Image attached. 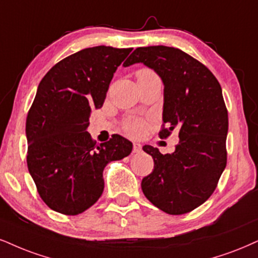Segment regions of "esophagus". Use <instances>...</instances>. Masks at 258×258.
<instances>
[{
  "label": "esophagus",
  "mask_w": 258,
  "mask_h": 258,
  "mask_svg": "<svg viewBox=\"0 0 258 258\" xmlns=\"http://www.w3.org/2000/svg\"><path fill=\"white\" fill-rule=\"evenodd\" d=\"M141 149H142L141 144H139V142H134V144H133V152H134V153H139V152H141Z\"/></svg>",
  "instance_id": "34e87169"
}]
</instances>
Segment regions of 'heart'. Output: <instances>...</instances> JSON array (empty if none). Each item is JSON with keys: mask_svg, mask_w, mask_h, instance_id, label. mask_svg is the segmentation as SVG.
I'll return each mask as SVG.
<instances>
[{"mask_svg": "<svg viewBox=\"0 0 258 258\" xmlns=\"http://www.w3.org/2000/svg\"><path fill=\"white\" fill-rule=\"evenodd\" d=\"M149 75H155L153 72L149 71V69H140L136 73V76H149ZM125 129L129 134L132 135H138L142 132L144 129V123L140 119H130L125 123Z\"/></svg>", "mask_w": 258, "mask_h": 258, "instance_id": "1", "label": "heart"}]
</instances>
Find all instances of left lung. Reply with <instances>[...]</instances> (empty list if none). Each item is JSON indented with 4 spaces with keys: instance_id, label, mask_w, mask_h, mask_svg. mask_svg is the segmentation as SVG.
I'll list each match as a JSON object with an SVG mask.
<instances>
[{
    "instance_id": "8db88e82",
    "label": "left lung",
    "mask_w": 258,
    "mask_h": 258,
    "mask_svg": "<svg viewBox=\"0 0 258 258\" xmlns=\"http://www.w3.org/2000/svg\"><path fill=\"white\" fill-rule=\"evenodd\" d=\"M135 63H144L163 80L167 128L160 138L174 129L179 136L171 154L144 146L154 170L142 179V191L167 214H185L211 197L226 167L228 114L221 86L205 64L176 47H138L123 66Z\"/></svg>"
}]
</instances>
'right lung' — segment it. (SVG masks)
Segmentation results:
<instances>
[{"instance_id": "add662e5", "label": "right lung", "mask_w": 258, "mask_h": 258, "mask_svg": "<svg viewBox=\"0 0 258 258\" xmlns=\"http://www.w3.org/2000/svg\"><path fill=\"white\" fill-rule=\"evenodd\" d=\"M132 49L87 47L66 57L38 86L26 119L27 167L52 211L76 215L104 190L103 171L132 153L120 135L95 145L87 132L91 111L100 109L114 72Z\"/></svg>"}]
</instances>
